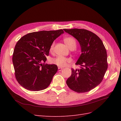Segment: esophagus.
Listing matches in <instances>:
<instances>
[{
    "label": "esophagus",
    "instance_id": "1",
    "mask_svg": "<svg viewBox=\"0 0 121 121\" xmlns=\"http://www.w3.org/2000/svg\"><path fill=\"white\" fill-rule=\"evenodd\" d=\"M63 69V68H61V67H58V71H61Z\"/></svg>",
    "mask_w": 121,
    "mask_h": 121
}]
</instances>
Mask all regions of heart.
<instances>
[{
  "mask_svg": "<svg viewBox=\"0 0 121 121\" xmlns=\"http://www.w3.org/2000/svg\"><path fill=\"white\" fill-rule=\"evenodd\" d=\"M65 43L66 44L69 48L73 50L77 46V41L76 39L72 37H67L64 39ZM55 45V42H53L51 44L49 50L50 52H53L54 49V46ZM72 61L70 58H68L61 56H57V57L52 58V63L53 64L56 65L58 67H64L67 66L69 63H71Z\"/></svg>",
  "mask_w": 121,
  "mask_h": 121,
  "instance_id": "b5f03b06",
  "label": "heart"
}]
</instances>
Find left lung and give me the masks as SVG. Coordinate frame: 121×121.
<instances>
[{
    "mask_svg": "<svg viewBox=\"0 0 121 121\" xmlns=\"http://www.w3.org/2000/svg\"><path fill=\"white\" fill-rule=\"evenodd\" d=\"M64 30L78 40L82 52L76 63L81 69H72L67 85L76 92H88L103 80L108 67L107 51L101 40L92 32L76 28Z\"/></svg>",
    "mask_w": 121,
    "mask_h": 121,
    "instance_id": "left-lung-1",
    "label": "left lung"
}]
</instances>
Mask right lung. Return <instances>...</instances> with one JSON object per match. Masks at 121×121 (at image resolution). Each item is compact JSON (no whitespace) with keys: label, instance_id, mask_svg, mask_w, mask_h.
<instances>
[{"label":"right lung","instance_id":"add662e5","mask_svg":"<svg viewBox=\"0 0 121 121\" xmlns=\"http://www.w3.org/2000/svg\"><path fill=\"white\" fill-rule=\"evenodd\" d=\"M64 33L62 29L30 33L23 36L14 47L13 63L16 78L29 90L46 89L57 71L56 65L45 63L54 40Z\"/></svg>","mask_w":121,"mask_h":121}]
</instances>
